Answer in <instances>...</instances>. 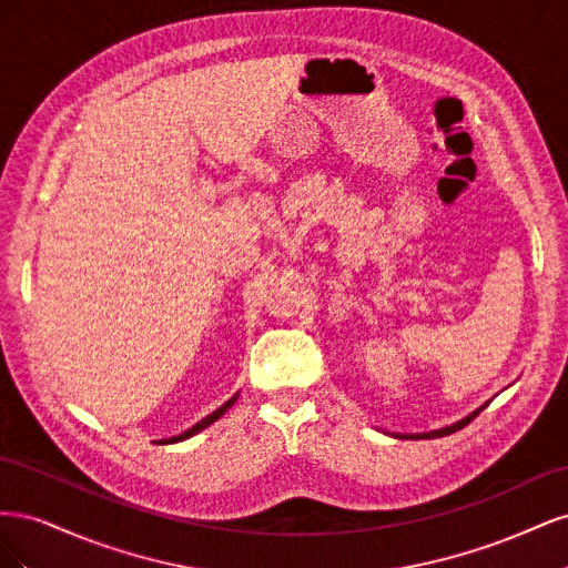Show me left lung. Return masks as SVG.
<instances>
[{
  "mask_svg": "<svg viewBox=\"0 0 568 568\" xmlns=\"http://www.w3.org/2000/svg\"><path fill=\"white\" fill-rule=\"evenodd\" d=\"M488 405V403H486ZM484 405V407H486ZM484 407H478V409H474L471 412V415H467V417H464V419H459V422H455V424H450V426H443V428H436V432H426V434H405V436H400V434H393L395 438H440V436H450V434H455V432H459V428H464V426H467L476 415H478V412L480 409H484Z\"/></svg>",
  "mask_w": 568,
  "mask_h": 568,
  "instance_id": "1",
  "label": "left lung"
}]
</instances>
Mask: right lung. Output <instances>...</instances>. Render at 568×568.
<instances>
[{
    "label": "right lung",
    "instance_id": "right-lung-1",
    "mask_svg": "<svg viewBox=\"0 0 568 568\" xmlns=\"http://www.w3.org/2000/svg\"><path fill=\"white\" fill-rule=\"evenodd\" d=\"M236 398H239V393H234L232 398L225 403V405H220L215 412H211L209 417H203L201 422H196L192 428H186V432H182V434H178V436H173V438H161V440H156V443H161V445H168V443H180V440H186V438H192V436H196L199 432H203V428H209L213 422H217L222 415H225V412L236 403Z\"/></svg>",
    "mask_w": 568,
    "mask_h": 568
}]
</instances>
